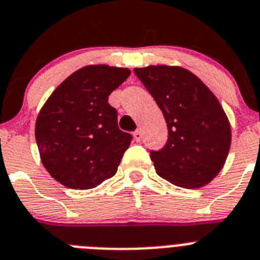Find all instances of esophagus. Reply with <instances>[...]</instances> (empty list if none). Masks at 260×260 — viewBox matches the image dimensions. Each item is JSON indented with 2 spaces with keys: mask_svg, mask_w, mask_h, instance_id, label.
I'll list each match as a JSON object with an SVG mask.
<instances>
[{
  "mask_svg": "<svg viewBox=\"0 0 260 260\" xmlns=\"http://www.w3.org/2000/svg\"><path fill=\"white\" fill-rule=\"evenodd\" d=\"M133 137H135V140H136L137 143H140L141 141V139H143V135H141V131L137 129L133 132Z\"/></svg>",
  "mask_w": 260,
  "mask_h": 260,
  "instance_id": "esophagus-1",
  "label": "esophagus"
}]
</instances>
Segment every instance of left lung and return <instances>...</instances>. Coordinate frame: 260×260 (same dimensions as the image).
I'll return each mask as SVG.
<instances>
[{
    "mask_svg": "<svg viewBox=\"0 0 260 260\" xmlns=\"http://www.w3.org/2000/svg\"><path fill=\"white\" fill-rule=\"evenodd\" d=\"M168 124L169 139L150 152L157 174L175 186L199 188L224 166L232 131L224 108L203 81L180 67L136 68Z\"/></svg>",
    "mask_w": 260,
    "mask_h": 260,
    "instance_id": "obj_1",
    "label": "left lung"
}]
</instances>
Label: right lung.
<instances>
[{
	"label": "right lung",
	"mask_w": 260,
	"mask_h": 260,
	"mask_svg": "<svg viewBox=\"0 0 260 260\" xmlns=\"http://www.w3.org/2000/svg\"><path fill=\"white\" fill-rule=\"evenodd\" d=\"M129 74L127 68L87 65L47 99L36 119L35 139L44 168L58 183L89 189L116 174L132 136L117 127L108 95Z\"/></svg>",
	"instance_id": "right-lung-1"
}]
</instances>
